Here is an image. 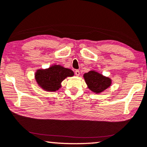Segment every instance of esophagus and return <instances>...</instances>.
I'll return each mask as SVG.
<instances>
[{
  "mask_svg": "<svg viewBox=\"0 0 147 147\" xmlns=\"http://www.w3.org/2000/svg\"><path fill=\"white\" fill-rule=\"evenodd\" d=\"M75 75H77V76H79V75H80V72H79V70H75Z\"/></svg>",
  "mask_w": 147,
  "mask_h": 147,
  "instance_id": "34e87169",
  "label": "esophagus"
}]
</instances>
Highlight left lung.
Returning a JSON list of instances; mask_svg holds the SVG:
<instances>
[{
    "instance_id": "1",
    "label": "left lung",
    "mask_w": 147,
    "mask_h": 147,
    "mask_svg": "<svg viewBox=\"0 0 147 147\" xmlns=\"http://www.w3.org/2000/svg\"><path fill=\"white\" fill-rule=\"evenodd\" d=\"M84 77L88 88L95 93H100L111 85V79L103 77L95 71H90L84 74Z\"/></svg>"
}]
</instances>
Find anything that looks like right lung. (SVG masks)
Returning a JSON list of instances; mask_svg holds the SVG:
<instances>
[{"mask_svg":"<svg viewBox=\"0 0 147 147\" xmlns=\"http://www.w3.org/2000/svg\"><path fill=\"white\" fill-rule=\"evenodd\" d=\"M74 75L72 70L55 65L46 70H38L35 79L40 86L47 91H56L61 87V82L67 77Z\"/></svg>","mask_w":147,"mask_h":147,"instance_id":"1","label":"right lung"}]
</instances>
